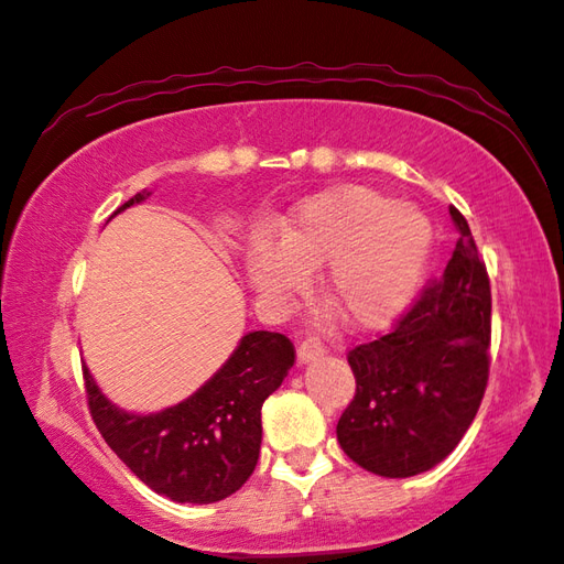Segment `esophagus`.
<instances>
[{
  "label": "esophagus",
  "mask_w": 564,
  "mask_h": 564,
  "mask_svg": "<svg viewBox=\"0 0 564 564\" xmlns=\"http://www.w3.org/2000/svg\"><path fill=\"white\" fill-rule=\"evenodd\" d=\"M327 354V346L319 344L317 339H307L301 346H297V364H310L317 361L319 356Z\"/></svg>",
  "instance_id": "obj_1"
}]
</instances>
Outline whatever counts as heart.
Returning a JSON list of instances; mask_svg holds the SVG:
<instances>
[{"mask_svg": "<svg viewBox=\"0 0 564 564\" xmlns=\"http://www.w3.org/2000/svg\"><path fill=\"white\" fill-rule=\"evenodd\" d=\"M431 251L422 210L378 191L344 186L305 200L281 242L257 237L247 273L259 295L281 303L303 293L310 271L325 267L322 291L358 329L390 325L410 305Z\"/></svg>", "mask_w": 564, "mask_h": 564, "instance_id": "b5f03b06", "label": "heart"}]
</instances>
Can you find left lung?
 <instances>
[{
  "label": "left lung",
  "instance_id": "obj_1",
  "mask_svg": "<svg viewBox=\"0 0 564 564\" xmlns=\"http://www.w3.org/2000/svg\"><path fill=\"white\" fill-rule=\"evenodd\" d=\"M460 232L441 279L382 337L346 354L356 394L339 424V446L364 470L412 477L458 446L480 410L489 378L492 291L470 225L448 208Z\"/></svg>",
  "mask_w": 564,
  "mask_h": 564
}]
</instances>
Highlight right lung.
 <instances>
[{
	"label": "right lung",
	"instance_id": "obj_1",
	"mask_svg": "<svg viewBox=\"0 0 564 564\" xmlns=\"http://www.w3.org/2000/svg\"><path fill=\"white\" fill-rule=\"evenodd\" d=\"M142 198L145 194H135L116 213ZM293 364L289 337L249 332L206 386L164 412L140 416L118 410L87 368L84 390L99 434L142 482L182 505H213L237 492L254 473L261 404Z\"/></svg>",
	"mask_w": 564,
	"mask_h": 564
}]
</instances>
